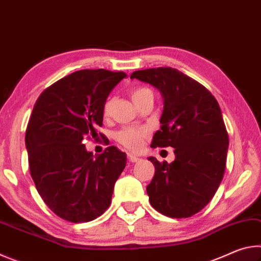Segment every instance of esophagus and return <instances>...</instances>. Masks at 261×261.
I'll return each mask as SVG.
<instances>
[{"mask_svg": "<svg viewBox=\"0 0 261 261\" xmlns=\"http://www.w3.org/2000/svg\"><path fill=\"white\" fill-rule=\"evenodd\" d=\"M127 159H129V161H131V162H137L140 160L138 156H136V155H134V154H130V153L127 154Z\"/></svg>", "mask_w": 261, "mask_h": 261, "instance_id": "1", "label": "esophagus"}]
</instances>
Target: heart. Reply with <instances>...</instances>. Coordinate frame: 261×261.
Returning a JSON list of instances; mask_svg holds the SVG:
<instances>
[{
  "label": "heart",
  "mask_w": 261,
  "mask_h": 261,
  "mask_svg": "<svg viewBox=\"0 0 261 261\" xmlns=\"http://www.w3.org/2000/svg\"><path fill=\"white\" fill-rule=\"evenodd\" d=\"M153 94L152 91L146 87H139L135 88L131 91V98L134 100V102L137 103L140 99H143L145 95ZM110 107H112V102L110 100H107L103 105V114L108 115L110 112ZM146 135L145 130H138L134 129V127H125L121 131H118L115 137H116L117 141L122 144L123 146L131 149V151H138L141 148L144 143V137Z\"/></svg>",
  "instance_id": "b5f03b06"
}]
</instances>
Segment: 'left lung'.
I'll return each mask as SVG.
<instances>
[{
	"label": "left lung",
	"mask_w": 261,
	"mask_h": 261,
	"mask_svg": "<svg viewBox=\"0 0 261 261\" xmlns=\"http://www.w3.org/2000/svg\"><path fill=\"white\" fill-rule=\"evenodd\" d=\"M131 79L160 91L161 129L151 147L175 148L168 163L148 158L155 174L146 191L151 205L169 218H189L208 204L223 178L229 138L222 113L210 91L173 68L139 70Z\"/></svg>",
	"instance_id": "left-lung-1"
}]
</instances>
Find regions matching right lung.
Returning <instances> with one entry per match:
<instances>
[{"label": "right lung", "instance_id": "add662e5", "mask_svg": "<svg viewBox=\"0 0 261 261\" xmlns=\"http://www.w3.org/2000/svg\"><path fill=\"white\" fill-rule=\"evenodd\" d=\"M126 74L79 70L42 92L25 136L31 176L46 205L70 222L98 218L112 201L114 185L126 166L115 146L88 152L84 141L98 136L103 105Z\"/></svg>", "mask_w": 261, "mask_h": 261}]
</instances>
